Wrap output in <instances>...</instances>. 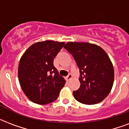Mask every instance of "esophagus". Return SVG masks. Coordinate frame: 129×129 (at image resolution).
Masks as SVG:
<instances>
[{
  "instance_id": "1",
  "label": "esophagus",
  "mask_w": 129,
  "mask_h": 129,
  "mask_svg": "<svg viewBox=\"0 0 129 129\" xmlns=\"http://www.w3.org/2000/svg\"><path fill=\"white\" fill-rule=\"evenodd\" d=\"M72 78V74H69L68 75V76L66 77V80L67 81H68V80H70Z\"/></svg>"
}]
</instances>
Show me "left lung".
Instances as JSON below:
<instances>
[{
    "label": "left lung",
    "instance_id": "8db88e82",
    "mask_svg": "<svg viewBox=\"0 0 129 129\" xmlns=\"http://www.w3.org/2000/svg\"><path fill=\"white\" fill-rule=\"evenodd\" d=\"M64 48L74 58L79 69L81 83L73 92L77 101L94 105L109 95L114 83V67L105 50L96 44L68 42Z\"/></svg>",
    "mask_w": 129,
    "mask_h": 129
}]
</instances>
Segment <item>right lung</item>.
Listing matches in <instances>:
<instances>
[{
  "label": "right lung",
  "mask_w": 129,
  "mask_h": 129,
  "mask_svg": "<svg viewBox=\"0 0 129 129\" xmlns=\"http://www.w3.org/2000/svg\"><path fill=\"white\" fill-rule=\"evenodd\" d=\"M64 42L46 41L29 46L21 57L18 68L19 83L30 101L45 105L56 100L66 81L53 66V59Z\"/></svg>",
  "instance_id": "add662e5"
}]
</instances>
